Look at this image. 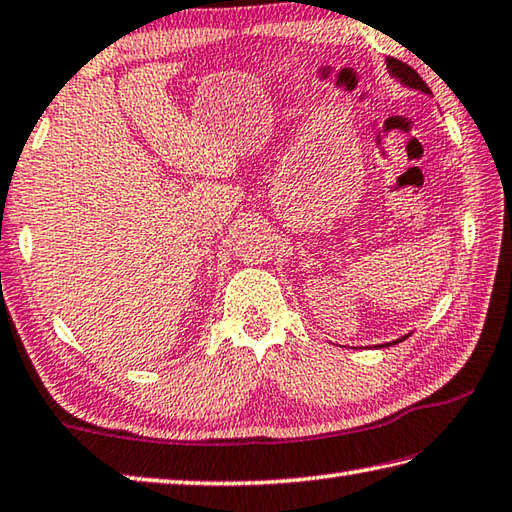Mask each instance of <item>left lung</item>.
<instances>
[{"label": "left lung", "mask_w": 512, "mask_h": 512, "mask_svg": "<svg viewBox=\"0 0 512 512\" xmlns=\"http://www.w3.org/2000/svg\"><path fill=\"white\" fill-rule=\"evenodd\" d=\"M385 62H387V71H389V76L396 78L398 82H401V85L410 87V89H416V91H423V94H432L430 87L425 85L423 78L418 76V73L410 67V64H405V62L396 60V58H387ZM405 338H407V336L398 338V340H392V342H385V345H380V347H392V345H398V342H403Z\"/></svg>", "instance_id": "obj_1"}]
</instances>
